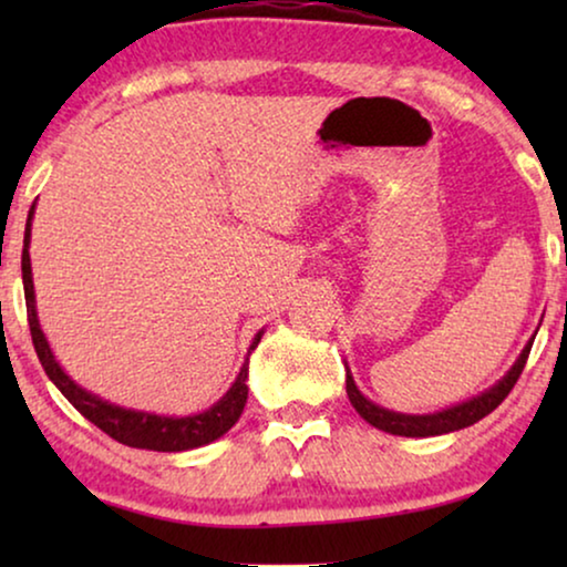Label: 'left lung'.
Segmentation results:
<instances>
[{
  "mask_svg": "<svg viewBox=\"0 0 567 567\" xmlns=\"http://www.w3.org/2000/svg\"><path fill=\"white\" fill-rule=\"evenodd\" d=\"M532 343H534V338L524 346V351L518 353L514 367H511L506 374H503L498 382L491 386V390L480 392V394H475V398L460 402V405L439 410V413L408 415V413H394V410H386L382 405H377V402L363 398L359 386H355L353 374H351V369H348V367H346V392H348V400H351V405L355 408V413H359L363 421L371 423L379 431L392 433V436H408V439L441 436V433H452V431L467 429V425H475L477 421H483L487 413H493V410L508 398V392L514 390L516 379L522 377L526 359H529Z\"/></svg>",
  "mask_w": 567,
  "mask_h": 567,
  "instance_id": "obj_1",
  "label": "left lung"
}]
</instances>
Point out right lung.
Returning <instances> with one entry per match:
<instances>
[{
	"label": "right lung",
	"instance_id": "right-lung-1",
	"mask_svg": "<svg viewBox=\"0 0 567 567\" xmlns=\"http://www.w3.org/2000/svg\"><path fill=\"white\" fill-rule=\"evenodd\" d=\"M33 214L35 204L28 214L25 224V239H22V286H25V305H28V322H30V336H33V346L38 359H41L45 374L53 384L59 386L61 394L87 417L90 423H95L100 431H105L107 436L121 441V444L134 446V449H150V452H188V449H198L212 444V441L221 439L231 425L243 415L245 402H247V369H250V353L258 348L262 330L252 338L250 348H247V359L239 369V374L224 398L214 402L212 408L196 415H157L146 413V410H134L115 405L111 400H103L95 392H87L84 386L74 382L64 369L59 367L56 355H53L49 340H45L41 322H38V309H35V289H33V268H30V227H33Z\"/></svg>",
	"mask_w": 567,
	"mask_h": 567
}]
</instances>
